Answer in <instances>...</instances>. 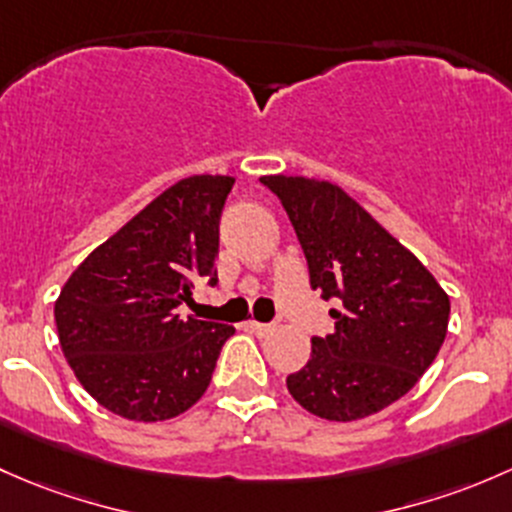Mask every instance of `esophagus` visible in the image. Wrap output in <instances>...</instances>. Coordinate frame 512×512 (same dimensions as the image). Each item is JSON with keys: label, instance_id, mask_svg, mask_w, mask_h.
<instances>
[{"label": "esophagus", "instance_id": "34e87169", "mask_svg": "<svg viewBox=\"0 0 512 512\" xmlns=\"http://www.w3.org/2000/svg\"><path fill=\"white\" fill-rule=\"evenodd\" d=\"M246 328L251 330V333H256V335H268L273 330V325H268V323H256V320H249V323H246Z\"/></svg>", "mask_w": 512, "mask_h": 512}]
</instances>
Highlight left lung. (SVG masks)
Listing matches in <instances>:
<instances>
[{
    "label": "left lung",
    "mask_w": 512,
    "mask_h": 512,
    "mask_svg": "<svg viewBox=\"0 0 512 512\" xmlns=\"http://www.w3.org/2000/svg\"><path fill=\"white\" fill-rule=\"evenodd\" d=\"M261 184L291 219L310 288L342 303V310H330L335 333L310 340V360L288 374V392L320 419L355 421L382 412L439 355L449 295L335 184L286 175L261 177Z\"/></svg>",
    "instance_id": "obj_1"
}]
</instances>
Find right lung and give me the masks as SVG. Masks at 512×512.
I'll list each match as a JSON object with an SVG mask.
<instances>
[{
	"mask_svg": "<svg viewBox=\"0 0 512 512\" xmlns=\"http://www.w3.org/2000/svg\"><path fill=\"white\" fill-rule=\"evenodd\" d=\"M234 177L179 179L100 244L56 300L61 350L86 392L130 421L187 412L212 382L231 325L182 318L217 286L219 219Z\"/></svg>",
	"mask_w": 512,
	"mask_h": 512,
	"instance_id": "right-lung-1",
	"label": "right lung"
}]
</instances>
